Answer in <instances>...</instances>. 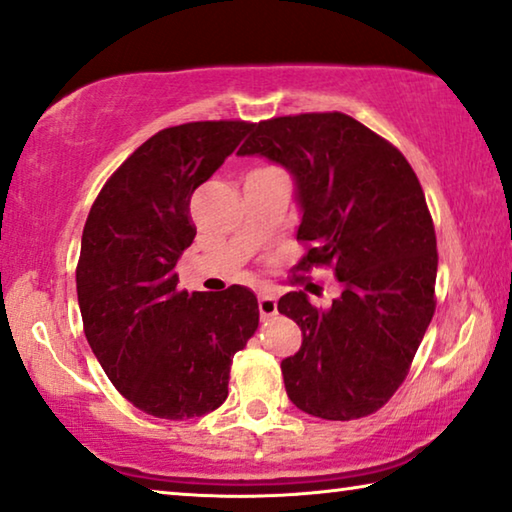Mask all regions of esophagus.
I'll return each mask as SVG.
<instances>
[{
	"label": "esophagus",
	"mask_w": 512,
	"mask_h": 512,
	"mask_svg": "<svg viewBox=\"0 0 512 512\" xmlns=\"http://www.w3.org/2000/svg\"><path fill=\"white\" fill-rule=\"evenodd\" d=\"M257 305H259V315H262V319L273 317L278 312V301H276V296H271V294L259 296Z\"/></svg>",
	"instance_id": "esophagus-1"
}]
</instances>
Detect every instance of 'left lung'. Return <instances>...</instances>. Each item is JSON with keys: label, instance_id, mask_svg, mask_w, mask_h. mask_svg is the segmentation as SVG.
I'll return each instance as SVG.
<instances>
[{"label": "left lung", "instance_id": "8db88e82", "mask_svg": "<svg viewBox=\"0 0 512 512\" xmlns=\"http://www.w3.org/2000/svg\"><path fill=\"white\" fill-rule=\"evenodd\" d=\"M239 156H262L294 179L310 250L299 269L331 266L342 285L329 308L305 292L278 312L303 333L280 363L289 400L326 421L375 414L409 372L434 315L437 236L418 177L398 149L342 112L250 126Z\"/></svg>", "mask_w": 512, "mask_h": 512}]
</instances>
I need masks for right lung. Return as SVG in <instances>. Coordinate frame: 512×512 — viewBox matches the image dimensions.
I'll use <instances>...</instances> for the list:
<instances>
[{"instance_id":"add662e5","label":"right lung","mask_w":512,"mask_h":512,"mask_svg":"<svg viewBox=\"0 0 512 512\" xmlns=\"http://www.w3.org/2000/svg\"><path fill=\"white\" fill-rule=\"evenodd\" d=\"M250 131L193 121L137 147L98 193L75 271L85 335L114 388L144 414L204 416L227 398L234 354L259 324L257 296L181 292L174 273L195 239L190 197Z\"/></svg>"}]
</instances>
